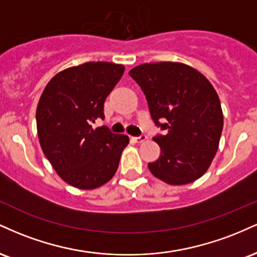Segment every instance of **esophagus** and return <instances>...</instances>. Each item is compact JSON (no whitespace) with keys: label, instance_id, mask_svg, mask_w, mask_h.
<instances>
[{"label":"esophagus","instance_id":"1","mask_svg":"<svg viewBox=\"0 0 257 257\" xmlns=\"http://www.w3.org/2000/svg\"><path fill=\"white\" fill-rule=\"evenodd\" d=\"M134 139V141L135 143H138V144H141V143H144V141H146L147 140V137L146 135H140V137H135V138H133Z\"/></svg>","mask_w":257,"mask_h":257}]
</instances>
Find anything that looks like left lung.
Segmentation results:
<instances>
[{"label": "left lung", "mask_w": 257, "mask_h": 257, "mask_svg": "<svg viewBox=\"0 0 257 257\" xmlns=\"http://www.w3.org/2000/svg\"><path fill=\"white\" fill-rule=\"evenodd\" d=\"M129 76L145 94L155 124L168 131L153 138L161 155L149 163L150 172L174 186L198 180L210 167L222 133L216 90L205 76L182 63L141 64Z\"/></svg>", "instance_id": "left-lung-1"}]
</instances>
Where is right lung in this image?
<instances>
[{
  "label": "right lung",
  "mask_w": 257,
  "mask_h": 257,
  "mask_svg": "<svg viewBox=\"0 0 257 257\" xmlns=\"http://www.w3.org/2000/svg\"><path fill=\"white\" fill-rule=\"evenodd\" d=\"M124 72L113 63H85L63 70L44 88L36 110L41 147L65 182L94 190L108 182L129 144L124 134L107 126L93 129L104 119V102Z\"/></svg>",
  "instance_id": "add662e5"
}]
</instances>
